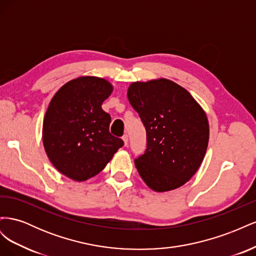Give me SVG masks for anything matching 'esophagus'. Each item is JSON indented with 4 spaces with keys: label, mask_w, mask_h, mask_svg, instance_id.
Here are the masks:
<instances>
[{
    "label": "esophagus",
    "mask_w": 256,
    "mask_h": 256,
    "mask_svg": "<svg viewBox=\"0 0 256 256\" xmlns=\"http://www.w3.org/2000/svg\"><path fill=\"white\" fill-rule=\"evenodd\" d=\"M122 141H124V145H125V146L128 145V136L127 134L122 136Z\"/></svg>",
    "instance_id": "obj_1"
}]
</instances>
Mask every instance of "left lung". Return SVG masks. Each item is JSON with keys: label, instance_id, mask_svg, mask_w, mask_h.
I'll list each match as a JSON object with an SVG mask.
<instances>
[{"label": "left lung", "instance_id": "obj_1", "mask_svg": "<svg viewBox=\"0 0 256 256\" xmlns=\"http://www.w3.org/2000/svg\"><path fill=\"white\" fill-rule=\"evenodd\" d=\"M127 96L147 134L134 160L143 182L156 192L182 187L196 173L209 140L208 120L190 92L164 78L129 85Z\"/></svg>", "mask_w": 256, "mask_h": 256}]
</instances>
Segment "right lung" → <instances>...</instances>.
I'll return each mask as SVG.
<instances>
[{
	"mask_svg": "<svg viewBox=\"0 0 256 256\" xmlns=\"http://www.w3.org/2000/svg\"><path fill=\"white\" fill-rule=\"evenodd\" d=\"M113 85L98 76H83L64 84L44 114L42 143L60 173L85 182L102 172L124 145L110 131L111 116L102 104Z\"/></svg>",
	"mask_w": 256,
	"mask_h": 256,
	"instance_id": "obj_1",
	"label": "right lung"
}]
</instances>
